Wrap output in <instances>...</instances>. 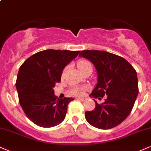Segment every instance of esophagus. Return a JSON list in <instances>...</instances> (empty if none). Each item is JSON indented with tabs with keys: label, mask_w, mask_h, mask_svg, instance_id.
Listing matches in <instances>:
<instances>
[{
	"label": "esophagus",
	"mask_w": 151,
	"mask_h": 151,
	"mask_svg": "<svg viewBox=\"0 0 151 151\" xmlns=\"http://www.w3.org/2000/svg\"><path fill=\"white\" fill-rule=\"evenodd\" d=\"M77 100H79V101H82V102H83V101H86V100L87 99H86V98H77Z\"/></svg>",
	"instance_id": "esophagus-1"
}]
</instances>
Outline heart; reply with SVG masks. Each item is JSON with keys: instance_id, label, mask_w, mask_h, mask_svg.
<instances>
[{"instance_id": "1", "label": "heart", "mask_w": 151, "mask_h": 151, "mask_svg": "<svg viewBox=\"0 0 151 151\" xmlns=\"http://www.w3.org/2000/svg\"><path fill=\"white\" fill-rule=\"evenodd\" d=\"M77 67L81 74L83 73L84 72H86V70H89V69H92V65L91 64L90 62L85 59H81L80 60L78 61ZM65 71H66V69L64 70V72H63V73H65ZM86 89V86H76L71 88L70 90V93L71 95L74 96H82L83 95Z\"/></svg>"}]
</instances>
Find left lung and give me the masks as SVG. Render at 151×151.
<instances>
[{
	"label": "left lung",
	"instance_id": "left-lung-1",
	"mask_svg": "<svg viewBox=\"0 0 151 151\" xmlns=\"http://www.w3.org/2000/svg\"><path fill=\"white\" fill-rule=\"evenodd\" d=\"M79 55L89 60L98 72V83L90 96L107 95L104 103L95 101L94 110L85 112L86 121L101 129L115 127L128 117L137 99V72L124 58L106 51L82 50Z\"/></svg>",
	"mask_w": 151,
	"mask_h": 151
}]
</instances>
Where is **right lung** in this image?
<instances>
[{"label": "right lung", "instance_id": "add662e5", "mask_svg": "<svg viewBox=\"0 0 151 151\" xmlns=\"http://www.w3.org/2000/svg\"><path fill=\"white\" fill-rule=\"evenodd\" d=\"M79 50H42L30 56L19 68L16 81L19 102L32 122L48 128L64 120L73 99H58L53 87L60 82L63 69L79 55Z\"/></svg>", "mask_w": 151, "mask_h": 151}]
</instances>
